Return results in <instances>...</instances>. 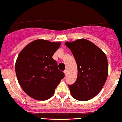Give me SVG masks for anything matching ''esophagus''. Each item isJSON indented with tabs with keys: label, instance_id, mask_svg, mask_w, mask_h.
<instances>
[{
	"label": "esophagus",
	"instance_id": "1",
	"mask_svg": "<svg viewBox=\"0 0 122 122\" xmlns=\"http://www.w3.org/2000/svg\"><path fill=\"white\" fill-rule=\"evenodd\" d=\"M64 74H65V75H66V74H67V70H64Z\"/></svg>",
	"mask_w": 122,
	"mask_h": 122
}]
</instances>
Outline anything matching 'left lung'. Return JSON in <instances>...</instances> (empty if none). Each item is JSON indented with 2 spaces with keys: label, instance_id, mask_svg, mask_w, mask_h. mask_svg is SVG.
<instances>
[{
  "label": "left lung",
  "instance_id": "8db88e82",
  "mask_svg": "<svg viewBox=\"0 0 122 122\" xmlns=\"http://www.w3.org/2000/svg\"><path fill=\"white\" fill-rule=\"evenodd\" d=\"M65 45L71 50L78 68V76L73 85H68L72 97L77 100L87 101L99 93L108 76V66L105 54L85 39Z\"/></svg>",
  "mask_w": 122,
  "mask_h": 122
}]
</instances>
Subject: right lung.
<instances>
[{
  "label": "right lung",
  "instance_id": "obj_1",
  "mask_svg": "<svg viewBox=\"0 0 122 122\" xmlns=\"http://www.w3.org/2000/svg\"><path fill=\"white\" fill-rule=\"evenodd\" d=\"M61 45L37 39L19 54L15 69L19 85L27 95L37 100L51 98L64 74L52 56Z\"/></svg>",
  "mask_w": 122,
  "mask_h": 122
}]
</instances>
